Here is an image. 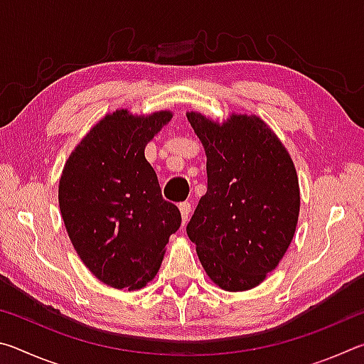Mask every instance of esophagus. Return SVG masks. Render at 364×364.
<instances>
[{
	"label": "esophagus",
	"instance_id": "esophagus-1",
	"mask_svg": "<svg viewBox=\"0 0 364 364\" xmlns=\"http://www.w3.org/2000/svg\"><path fill=\"white\" fill-rule=\"evenodd\" d=\"M180 212H181L183 223H186L188 218H189V213H191V204H189V202H181V204H180Z\"/></svg>",
	"mask_w": 364,
	"mask_h": 364
}]
</instances>
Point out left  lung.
<instances>
[{"label":"left lung","instance_id":"left-lung-1","mask_svg":"<svg viewBox=\"0 0 364 364\" xmlns=\"http://www.w3.org/2000/svg\"><path fill=\"white\" fill-rule=\"evenodd\" d=\"M207 156V193L186 226L215 284L249 291L278 267L297 228L299 178L278 136L255 115L218 123L186 114Z\"/></svg>","mask_w":364,"mask_h":364}]
</instances>
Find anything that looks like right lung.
I'll list each match as a JSON object with an SVG mask.
<instances>
[{
  "mask_svg": "<svg viewBox=\"0 0 364 364\" xmlns=\"http://www.w3.org/2000/svg\"><path fill=\"white\" fill-rule=\"evenodd\" d=\"M171 120L170 110L107 114L80 141L64 165L59 207L85 267L115 289L144 287L181 225L144 157L146 144Z\"/></svg>",
  "mask_w": 364,
  "mask_h": 364,
  "instance_id": "1",
  "label": "right lung"
}]
</instances>
